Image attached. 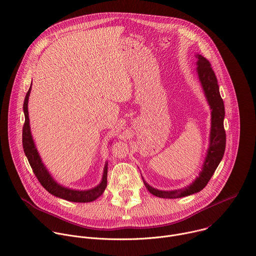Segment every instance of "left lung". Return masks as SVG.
<instances>
[{
    "label": "left lung",
    "instance_id": "8db88e82",
    "mask_svg": "<svg viewBox=\"0 0 256 256\" xmlns=\"http://www.w3.org/2000/svg\"><path fill=\"white\" fill-rule=\"evenodd\" d=\"M198 74L200 82L202 86L204 92L212 109V121H211V134H210V146L205 162L202 166L198 178L188 188L176 190H158L150 186L145 180L143 182L146 188L153 196L164 198H176L186 196H190L202 190L207 186L211 178L213 176L216 168L223 158L226 147V132L224 129V117L225 108L224 102L219 92V84L215 72L211 66L210 62L204 56L198 54Z\"/></svg>",
    "mask_w": 256,
    "mask_h": 256
}]
</instances>
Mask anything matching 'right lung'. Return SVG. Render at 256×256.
Listing matches in <instances>:
<instances>
[{
	"instance_id": "right-lung-1",
	"label": "right lung",
	"mask_w": 256,
	"mask_h": 256,
	"mask_svg": "<svg viewBox=\"0 0 256 256\" xmlns=\"http://www.w3.org/2000/svg\"><path fill=\"white\" fill-rule=\"evenodd\" d=\"M31 86L28 90L25 100H24V115H25V122L23 126V132H22V143H23V149L25 154L27 156V160L30 164V166L41 184V186L51 194H54L58 198H62L64 200H70V202H92L96 200L98 196L103 194L106 186H107V174H108V166H105L104 168V174L103 180H102L100 184L88 190H70L66 188H64L60 186L50 176L47 170L45 168L44 164H42L40 156L37 152V149L35 148L31 132H30V126H29V117H28V98L30 94Z\"/></svg>"
}]
</instances>
